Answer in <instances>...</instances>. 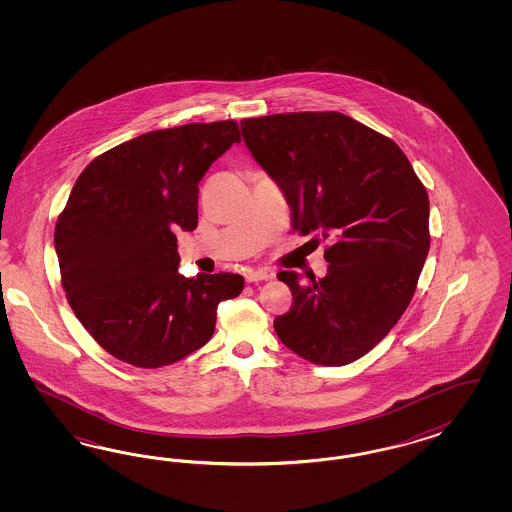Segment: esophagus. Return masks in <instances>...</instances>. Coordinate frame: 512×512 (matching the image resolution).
I'll list each match as a JSON object with an SVG mask.
<instances>
[{"label": "esophagus", "instance_id": "34e87169", "mask_svg": "<svg viewBox=\"0 0 512 512\" xmlns=\"http://www.w3.org/2000/svg\"><path fill=\"white\" fill-rule=\"evenodd\" d=\"M244 278H246L248 283H255V281H266V279H270L272 276L266 270H246Z\"/></svg>", "mask_w": 512, "mask_h": 512}]
</instances>
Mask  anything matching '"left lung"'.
Instances as JSON below:
<instances>
[{
  "label": "left lung",
  "mask_w": 512,
  "mask_h": 512,
  "mask_svg": "<svg viewBox=\"0 0 512 512\" xmlns=\"http://www.w3.org/2000/svg\"><path fill=\"white\" fill-rule=\"evenodd\" d=\"M240 127L289 202L293 231L328 240L325 278L278 274L293 293L274 321L279 340L321 366L364 357L415 295L430 249L426 187L394 140L341 112L272 114Z\"/></svg>",
  "instance_id": "8db88e82"
}]
</instances>
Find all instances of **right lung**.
<instances>
[{
	"label": "right lung",
	"instance_id": "1",
	"mask_svg": "<svg viewBox=\"0 0 512 512\" xmlns=\"http://www.w3.org/2000/svg\"><path fill=\"white\" fill-rule=\"evenodd\" d=\"M240 142L233 120L159 129L95 157L56 221L71 310L112 357L161 368L201 349L238 274H178V231L197 229L199 182Z\"/></svg>",
	"mask_w": 512,
	"mask_h": 512
}]
</instances>
